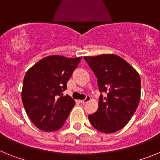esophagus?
I'll return each instance as SVG.
<instances>
[{
    "mask_svg": "<svg viewBox=\"0 0 160 160\" xmlns=\"http://www.w3.org/2000/svg\"><path fill=\"white\" fill-rule=\"evenodd\" d=\"M90 96H87V97H86V98H85L84 100H81V103H82V104H84V103H87V102H88L89 101H90Z\"/></svg>",
    "mask_w": 160,
    "mask_h": 160,
    "instance_id": "1",
    "label": "esophagus"
}]
</instances>
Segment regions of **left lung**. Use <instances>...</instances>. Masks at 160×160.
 <instances>
[{"label":"left lung","instance_id":"8db88e82","mask_svg":"<svg viewBox=\"0 0 160 160\" xmlns=\"http://www.w3.org/2000/svg\"><path fill=\"white\" fill-rule=\"evenodd\" d=\"M84 59L98 78L101 94L98 108L88 116L91 125L106 134L119 131L128 123L136 111L141 94L138 72L116 54L86 56Z\"/></svg>","mask_w":160,"mask_h":160}]
</instances>
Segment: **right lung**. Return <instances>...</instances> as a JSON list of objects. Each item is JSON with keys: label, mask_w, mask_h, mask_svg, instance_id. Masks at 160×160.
Here are the masks:
<instances>
[{"label": "right lung", "mask_w": 160, "mask_h": 160, "mask_svg": "<svg viewBox=\"0 0 160 160\" xmlns=\"http://www.w3.org/2000/svg\"><path fill=\"white\" fill-rule=\"evenodd\" d=\"M81 59L51 55L41 59L26 72L22 102L38 129L47 132L57 131L65 123L75 102L70 96H62V92Z\"/></svg>", "instance_id": "obj_1"}]
</instances>
